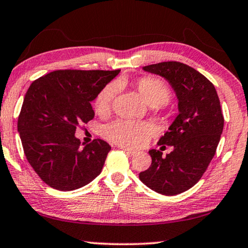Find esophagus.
Wrapping results in <instances>:
<instances>
[{
  "instance_id": "1",
  "label": "esophagus",
  "mask_w": 248,
  "mask_h": 248,
  "mask_svg": "<svg viewBox=\"0 0 248 248\" xmlns=\"http://www.w3.org/2000/svg\"><path fill=\"white\" fill-rule=\"evenodd\" d=\"M120 149L124 150L125 153H128L130 155H136L138 153V151L132 150V149H129V148H125V146H120Z\"/></svg>"
}]
</instances>
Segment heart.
I'll return each mask as SVG.
<instances>
[{
  "mask_svg": "<svg viewBox=\"0 0 248 248\" xmlns=\"http://www.w3.org/2000/svg\"><path fill=\"white\" fill-rule=\"evenodd\" d=\"M137 90L151 107H161L169 102L170 91L166 84L158 78H142L136 84ZM119 91L117 83H109L99 92L94 100V108L98 115H107ZM104 136L112 142L127 146H140L152 136L154 129L146 123L130 120H117L107 124L103 130Z\"/></svg>",
  "mask_w": 248,
  "mask_h": 248,
  "instance_id": "b5f03b06",
  "label": "heart"
}]
</instances>
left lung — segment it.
<instances>
[{
	"label": "left lung",
	"instance_id": "obj_1",
	"mask_svg": "<svg viewBox=\"0 0 248 248\" xmlns=\"http://www.w3.org/2000/svg\"><path fill=\"white\" fill-rule=\"evenodd\" d=\"M143 70L170 84L179 114L157 143L174 150L166 157L161 151L150 150L152 163L139 178L158 194L175 196L195 186L215 156L224 125L220 99L215 85L187 64L167 61Z\"/></svg>",
	"mask_w": 248,
	"mask_h": 248
}]
</instances>
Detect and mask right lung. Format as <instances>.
I'll list each match as a JSON object with an SVG mask.
<instances>
[{
    "instance_id": "right-lung-1",
    "label": "right lung",
    "mask_w": 248,
    "mask_h": 248,
    "mask_svg": "<svg viewBox=\"0 0 248 248\" xmlns=\"http://www.w3.org/2000/svg\"><path fill=\"white\" fill-rule=\"evenodd\" d=\"M119 72L58 70L29 86L17 129L28 163L50 187L78 189L100 174L110 145L95 139L82 149L75 130L94 118L91 102Z\"/></svg>"
}]
</instances>
